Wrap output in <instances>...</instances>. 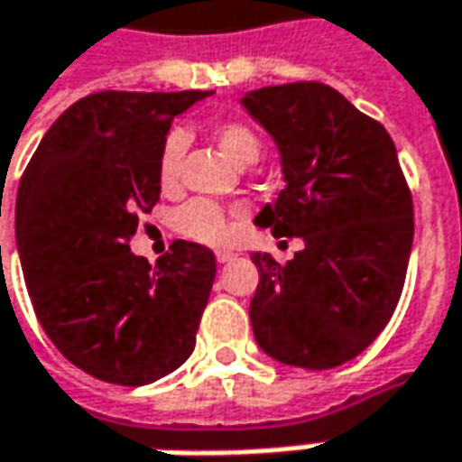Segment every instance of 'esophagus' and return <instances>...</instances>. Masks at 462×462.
I'll return each mask as SVG.
<instances>
[{
	"label": "esophagus",
	"mask_w": 462,
	"mask_h": 462,
	"mask_svg": "<svg viewBox=\"0 0 462 462\" xmlns=\"http://www.w3.org/2000/svg\"><path fill=\"white\" fill-rule=\"evenodd\" d=\"M236 259V254L234 252H216V262L218 264H228V262H234Z\"/></svg>",
	"instance_id": "esophagus-1"
}]
</instances>
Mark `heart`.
Here are the masks:
<instances>
[{
  "label": "heart",
  "mask_w": 462,
  "mask_h": 462,
  "mask_svg": "<svg viewBox=\"0 0 462 462\" xmlns=\"http://www.w3.org/2000/svg\"><path fill=\"white\" fill-rule=\"evenodd\" d=\"M213 142L218 144V150L238 167L252 165L259 160L262 152V139L254 132L252 126L241 122H224L213 129ZM185 152V134L182 132H170L162 139V147L157 154V182L162 190H172L178 185L180 175V160ZM241 208L226 210L208 200H190L182 208L175 210L172 226L175 231L185 238H193L200 244H224L234 231V221L241 218Z\"/></svg>",
  "instance_id": "obj_1"
}]
</instances>
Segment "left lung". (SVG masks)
<instances>
[{
    "mask_svg": "<svg viewBox=\"0 0 462 462\" xmlns=\"http://www.w3.org/2000/svg\"><path fill=\"white\" fill-rule=\"evenodd\" d=\"M241 106L274 139L284 175L254 224L305 244L287 264L252 254L254 338L287 366H340L382 333L407 277L414 210L397 147L325 83L256 88Z\"/></svg>",
    "mask_w": 462,
    "mask_h": 462,
    "instance_id": "left-lung-1",
    "label": "left lung"
}]
</instances>
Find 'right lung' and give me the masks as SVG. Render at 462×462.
I'll list each match as a JSON object with an SVG mask.
<instances>
[{
    "instance_id": "obj_1",
    "label": "right lung",
    "mask_w": 462,
    "mask_h": 462,
    "mask_svg": "<svg viewBox=\"0 0 462 462\" xmlns=\"http://www.w3.org/2000/svg\"><path fill=\"white\" fill-rule=\"evenodd\" d=\"M210 94L86 96L55 119L22 175L14 234L37 320L101 382L144 386L193 354L216 256L172 241L152 267L126 241L160 200L170 124Z\"/></svg>"
}]
</instances>
